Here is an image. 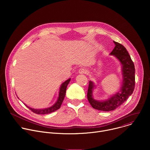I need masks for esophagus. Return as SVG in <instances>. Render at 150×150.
Returning <instances> with one entry per match:
<instances>
[{
    "label": "esophagus",
    "mask_w": 150,
    "mask_h": 150,
    "mask_svg": "<svg viewBox=\"0 0 150 150\" xmlns=\"http://www.w3.org/2000/svg\"><path fill=\"white\" fill-rule=\"evenodd\" d=\"M85 72H86V70H85V68H81L79 69V74H85Z\"/></svg>",
    "instance_id": "1"
}]
</instances>
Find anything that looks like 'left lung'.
Instances as JSON below:
<instances>
[{
    "label": "left lung",
    "instance_id": "8db88e82",
    "mask_svg": "<svg viewBox=\"0 0 150 150\" xmlns=\"http://www.w3.org/2000/svg\"><path fill=\"white\" fill-rule=\"evenodd\" d=\"M115 47L110 54L116 56L122 65L123 84L119 93L113 95L108 100L104 101L95 100L92 96L94 85L89 81L87 92V98L93 108L101 111L109 112L115 110L122 104L132 93L135 85V66L126 48L117 42L114 41Z\"/></svg>",
    "mask_w": 150,
    "mask_h": 150
}]
</instances>
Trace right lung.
Segmentation results:
<instances>
[{
    "mask_svg": "<svg viewBox=\"0 0 150 150\" xmlns=\"http://www.w3.org/2000/svg\"><path fill=\"white\" fill-rule=\"evenodd\" d=\"M71 81V79H68L67 81H66L65 82H64L60 87V91H59V97L58 99L57 100V102L50 108H47V109H32L30 107L27 106V105H25L27 108L31 110L33 112H34V113L36 114H40V115H45V114H48V113H52L57 110H58L61 106V104L64 100V98H65V96L66 95V90H67V88L69 82V81Z\"/></svg>",
    "mask_w": 150,
    "mask_h": 150,
    "instance_id": "obj_1",
    "label": "right lung"
}]
</instances>
